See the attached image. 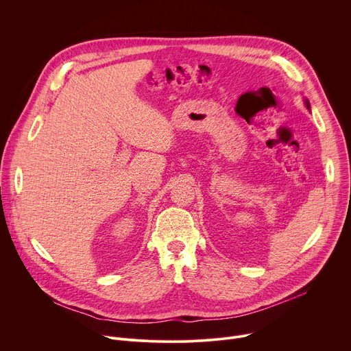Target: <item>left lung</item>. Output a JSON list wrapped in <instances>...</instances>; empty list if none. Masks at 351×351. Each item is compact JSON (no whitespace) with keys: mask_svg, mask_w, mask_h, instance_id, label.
Listing matches in <instances>:
<instances>
[{"mask_svg":"<svg viewBox=\"0 0 351 351\" xmlns=\"http://www.w3.org/2000/svg\"><path fill=\"white\" fill-rule=\"evenodd\" d=\"M306 106H307V108H308V110H310V103H308V101H307V99H306Z\"/></svg>","mask_w":351,"mask_h":351,"instance_id":"1","label":"left lung"}]
</instances>
